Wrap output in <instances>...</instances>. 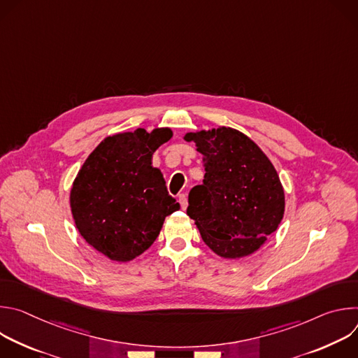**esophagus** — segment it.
<instances>
[{
    "label": "esophagus",
    "instance_id": "esophagus-1",
    "mask_svg": "<svg viewBox=\"0 0 358 358\" xmlns=\"http://www.w3.org/2000/svg\"><path fill=\"white\" fill-rule=\"evenodd\" d=\"M178 202H180L181 208H182V210H185V208H187V206H188L187 195H185V194H180V195H178Z\"/></svg>",
    "mask_w": 358,
    "mask_h": 358
}]
</instances>
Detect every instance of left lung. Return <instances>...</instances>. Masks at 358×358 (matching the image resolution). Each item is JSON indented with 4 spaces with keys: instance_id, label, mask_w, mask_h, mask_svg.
<instances>
[{
    "instance_id": "1",
    "label": "left lung",
    "mask_w": 358,
    "mask_h": 358,
    "mask_svg": "<svg viewBox=\"0 0 358 358\" xmlns=\"http://www.w3.org/2000/svg\"><path fill=\"white\" fill-rule=\"evenodd\" d=\"M202 155V185L189 191L187 214L217 255L236 259L258 250L285 213V192L265 152L243 133L218 127L187 133Z\"/></svg>"
}]
</instances>
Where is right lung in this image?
Here are the masks:
<instances>
[{"instance_id":"1","label":"right lung","mask_w":358,"mask_h":358,"mask_svg":"<svg viewBox=\"0 0 358 358\" xmlns=\"http://www.w3.org/2000/svg\"><path fill=\"white\" fill-rule=\"evenodd\" d=\"M170 129H137L106 137L83 163L71 189V208L85 241L112 261L127 262L151 246L180 203L151 157Z\"/></svg>"}]
</instances>
